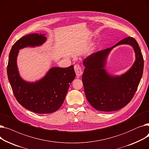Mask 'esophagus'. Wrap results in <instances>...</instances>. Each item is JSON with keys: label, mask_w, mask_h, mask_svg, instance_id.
Masks as SVG:
<instances>
[{"label": "esophagus", "mask_w": 149, "mask_h": 149, "mask_svg": "<svg viewBox=\"0 0 149 149\" xmlns=\"http://www.w3.org/2000/svg\"><path fill=\"white\" fill-rule=\"evenodd\" d=\"M74 70H75V72L76 73L77 76H81L83 74V71H82V69L80 67V65H75L74 66Z\"/></svg>", "instance_id": "obj_1"}]
</instances>
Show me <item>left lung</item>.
Returning a JSON list of instances; mask_svg holds the SVG:
<instances>
[{"label": "left lung", "mask_w": 149, "mask_h": 149, "mask_svg": "<svg viewBox=\"0 0 149 149\" xmlns=\"http://www.w3.org/2000/svg\"><path fill=\"white\" fill-rule=\"evenodd\" d=\"M129 44L136 54L134 63L121 76H112L105 69L107 58L117 45ZM82 81L90 104L100 111H115L126 106L134 97L141 79L144 60L139 45L131 37L125 38L111 48L101 50L86 58Z\"/></svg>", "instance_id": "8db88e82"}]
</instances>
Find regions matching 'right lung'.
I'll return each instance as SVG.
<instances>
[{
  "label": "right lung",
  "mask_w": 149,
  "mask_h": 149,
  "mask_svg": "<svg viewBox=\"0 0 149 149\" xmlns=\"http://www.w3.org/2000/svg\"><path fill=\"white\" fill-rule=\"evenodd\" d=\"M45 34H30L23 36L12 46L7 66L8 78L18 102L29 111L37 113L57 111L65 99L70 84L75 77L74 66L53 67L38 81L29 82L20 77L17 65L19 50L26 47L42 45Z\"/></svg>",
  "instance_id": "obj_1"
}]
</instances>
